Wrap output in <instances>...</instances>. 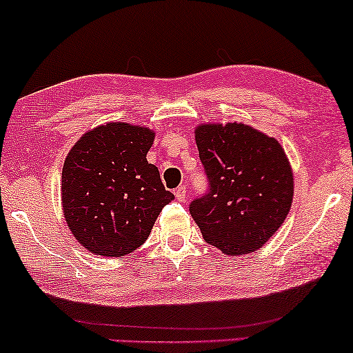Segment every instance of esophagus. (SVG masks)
<instances>
[{
	"mask_svg": "<svg viewBox=\"0 0 353 353\" xmlns=\"http://www.w3.org/2000/svg\"><path fill=\"white\" fill-rule=\"evenodd\" d=\"M186 193H188V190H186L185 185L178 186L176 190H175V198H176L178 201H185V199H186Z\"/></svg>",
	"mask_w": 353,
	"mask_h": 353,
	"instance_id": "34e87169",
	"label": "esophagus"
}]
</instances>
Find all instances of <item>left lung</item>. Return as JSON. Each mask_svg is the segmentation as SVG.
<instances>
[{"mask_svg":"<svg viewBox=\"0 0 353 353\" xmlns=\"http://www.w3.org/2000/svg\"><path fill=\"white\" fill-rule=\"evenodd\" d=\"M194 132L209 190L191 201V216L222 253H253L290 210L294 173L287 155L274 137L241 123L201 125Z\"/></svg>","mask_w":353,"mask_h":353,"instance_id":"1","label":"left lung"}]
</instances>
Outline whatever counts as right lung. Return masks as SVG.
Listing matches in <instances>:
<instances>
[{
  "mask_svg": "<svg viewBox=\"0 0 353 353\" xmlns=\"http://www.w3.org/2000/svg\"><path fill=\"white\" fill-rule=\"evenodd\" d=\"M154 131L107 123L85 132L61 173V201L76 240L100 256L130 254L148 240L160 210L173 199L148 162Z\"/></svg>",
  "mask_w": 353,
  "mask_h": 353,
  "instance_id": "obj_1",
  "label": "right lung"
}]
</instances>
